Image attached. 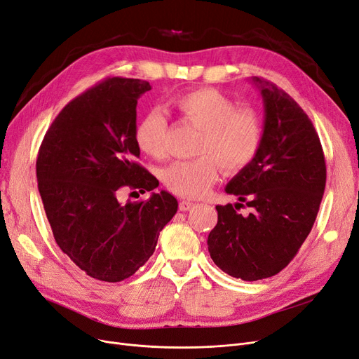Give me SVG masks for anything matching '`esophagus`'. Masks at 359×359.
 <instances>
[{
  "instance_id": "1",
  "label": "esophagus",
  "mask_w": 359,
  "mask_h": 359,
  "mask_svg": "<svg viewBox=\"0 0 359 359\" xmlns=\"http://www.w3.org/2000/svg\"><path fill=\"white\" fill-rule=\"evenodd\" d=\"M193 208H194V203L190 202V200H181V202H180V210L181 212H187Z\"/></svg>"
}]
</instances>
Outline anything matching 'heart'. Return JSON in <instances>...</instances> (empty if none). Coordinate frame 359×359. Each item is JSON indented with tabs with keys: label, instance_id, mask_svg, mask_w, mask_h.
<instances>
[{
	"label": "heart",
	"instance_id": "heart-1",
	"mask_svg": "<svg viewBox=\"0 0 359 359\" xmlns=\"http://www.w3.org/2000/svg\"><path fill=\"white\" fill-rule=\"evenodd\" d=\"M181 116L202 130L194 161H178L163 170L166 189L181 197L198 198L218 181L221 163L229 172L249 166L264 140L262 121L253 109L237 107L231 98L215 88H197L170 98ZM168 119L159 109L142 114L135 126V142L142 153H165Z\"/></svg>",
	"mask_w": 359,
	"mask_h": 359
}]
</instances>
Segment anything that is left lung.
Here are the masks:
<instances>
[{"mask_svg":"<svg viewBox=\"0 0 359 359\" xmlns=\"http://www.w3.org/2000/svg\"><path fill=\"white\" fill-rule=\"evenodd\" d=\"M261 91L264 140L255 161L226 184L241 203L217 206L209 233L212 261L228 276L256 281L278 274L304 245L320 210L325 161L317 131L294 100L276 83L253 76Z\"/></svg>","mask_w":359,"mask_h":359,"instance_id":"left-lung-1","label":"left lung"}]
</instances>
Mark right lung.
<instances>
[{
  "label": "right lung",
  "mask_w": 359,
  "mask_h": 359,
  "mask_svg": "<svg viewBox=\"0 0 359 359\" xmlns=\"http://www.w3.org/2000/svg\"><path fill=\"white\" fill-rule=\"evenodd\" d=\"M147 81L109 78L67 103L48 128L36 159L38 190L57 245L87 276L118 283L144 265L177 198L151 193L119 202L122 189L142 194L159 181L137 161V102Z\"/></svg>",
  "instance_id": "1"
}]
</instances>
